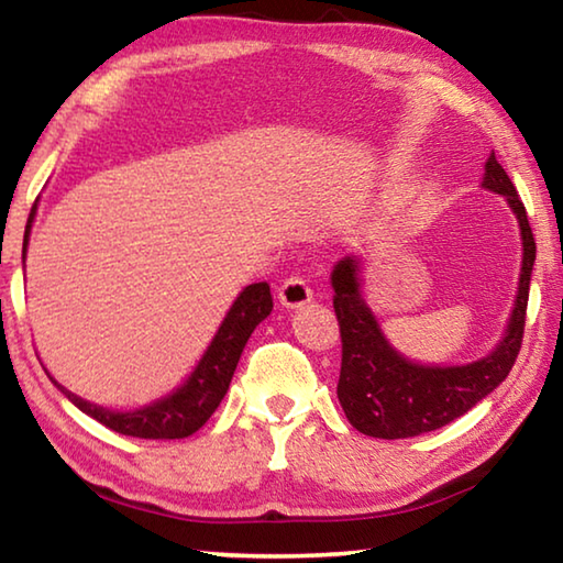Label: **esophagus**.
Listing matches in <instances>:
<instances>
[{
	"label": "esophagus",
	"mask_w": 563,
	"mask_h": 563,
	"mask_svg": "<svg viewBox=\"0 0 563 563\" xmlns=\"http://www.w3.org/2000/svg\"><path fill=\"white\" fill-rule=\"evenodd\" d=\"M278 298H280L283 308L295 310V308H302V305H308L312 300V290L302 278H288L278 288Z\"/></svg>",
	"instance_id": "34e87169"
}]
</instances>
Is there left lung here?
<instances>
[{"label": "left lung", "mask_w": 563, "mask_h": 563, "mask_svg": "<svg viewBox=\"0 0 563 563\" xmlns=\"http://www.w3.org/2000/svg\"><path fill=\"white\" fill-rule=\"evenodd\" d=\"M482 188L501 196L511 208L521 233V273L507 330L489 355L464 365H424L399 352L379 328L377 316L362 298L360 255H345L330 273L335 290V316L342 338V367L338 399L350 424L377 440H407L454 422L456 417L492 395L517 362L523 318H527L529 283L537 243H533L527 208L519 201L507 170L489 154Z\"/></svg>", "instance_id": "1"}]
</instances>
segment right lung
<instances>
[{"instance_id": "obj_1", "label": "right lung", "mask_w": 563, "mask_h": 563, "mask_svg": "<svg viewBox=\"0 0 563 563\" xmlns=\"http://www.w3.org/2000/svg\"><path fill=\"white\" fill-rule=\"evenodd\" d=\"M36 201H40V198H36ZM34 216L36 203L30 213V221H26L22 258H26V245H30ZM271 285H245L233 300L231 310L225 312L221 325H218L211 345L206 347L201 360L196 362L194 373H190L176 389H170L168 395L136 409H111L97 402H89V399L74 395L64 385L56 383L46 367L44 373L49 375L52 383L62 389L64 397L69 399L71 405L79 407L84 415L97 419V422L107 424L113 432L139 437V440H184V437H190L201 430L208 422V417H211L218 405H221V399L228 393V385H231L233 379L238 360L243 355L247 338H251L253 330L271 316Z\"/></svg>"}]
</instances>
